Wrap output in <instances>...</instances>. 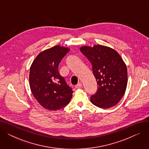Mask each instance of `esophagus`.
I'll return each instance as SVG.
<instances>
[{"mask_svg": "<svg viewBox=\"0 0 149 149\" xmlns=\"http://www.w3.org/2000/svg\"><path fill=\"white\" fill-rule=\"evenodd\" d=\"M81 86H82V84H81V83H78V84L75 86V88L76 89H79V88H80Z\"/></svg>", "mask_w": 149, "mask_h": 149, "instance_id": "obj_1", "label": "esophagus"}]
</instances>
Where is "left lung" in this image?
Wrapping results in <instances>:
<instances>
[{"mask_svg":"<svg viewBox=\"0 0 149 149\" xmlns=\"http://www.w3.org/2000/svg\"><path fill=\"white\" fill-rule=\"evenodd\" d=\"M82 54L91 61L98 85L91 103L102 109L111 108L123 97L127 84V69L118 52L106 46H83Z\"/></svg>","mask_w":149,"mask_h":149,"instance_id":"8db88e82","label":"left lung"}]
</instances>
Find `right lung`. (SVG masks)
I'll return each mask as SVG.
<instances>
[{
  "mask_svg": "<svg viewBox=\"0 0 149 149\" xmlns=\"http://www.w3.org/2000/svg\"><path fill=\"white\" fill-rule=\"evenodd\" d=\"M70 51L68 47L54 46L39 53L31 64L29 86L43 107L57 111L69 104L73 91L58 72V64Z\"/></svg>",
  "mask_w": 149,
  "mask_h": 149,
  "instance_id": "add662e5",
  "label": "right lung"
}]
</instances>
